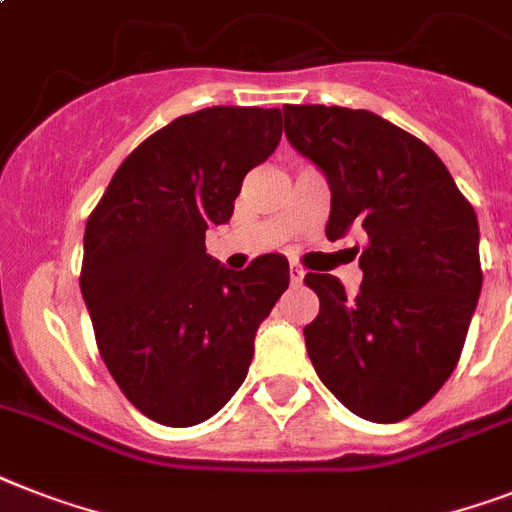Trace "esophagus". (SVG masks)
I'll return each instance as SVG.
<instances>
[{
	"instance_id": "esophagus-1",
	"label": "esophagus",
	"mask_w": 512,
	"mask_h": 512,
	"mask_svg": "<svg viewBox=\"0 0 512 512\" xmlns=\"http://www.w3.org/2000/svg\"><path fill=\"white\" fill-rule=\"evenodd\" d=\"M289 278H292L294 286L302 284V278H305V270L299 268V265H292V268H289Z\"/></svg>"
}]
</instances>
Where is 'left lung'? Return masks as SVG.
Masks as SVG:
<instances>
[{
	"instance_id": "obj_1",
	"label": "left lung",
	"mask_w": 512,
	"mask_h": 512,
	"mask_svg": "<svg viewBox=\"0 0 512 512\" xmlns=\"http://www.w3.org/2000/svg\"><path fill=\"white\" fill-rule=\"evenodd\" d=\"M286 139L326 173L334 242L360 226L363 284L307 273L321 310L307 355L328 392L376 423L421 410L455 371L481 292L479 220L421 139L368 110L286 105Z\"/></svg>"
}]
</instances>
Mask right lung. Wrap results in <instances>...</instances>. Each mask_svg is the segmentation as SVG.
Instances as JSON below:
<instances>
[{"instance_id":"1","label":"right lung","mask_w":512,"mask_h":512,"mask_svg":"<svg viewBox=\"0 0 512 512\" xmlns=\"http://www.w3.org/2000/svg\"><path fill=\"white\" fill-rule=\"evenodd\" d=\"M281 141V110L205 107L120 162L83 234L81 294L126 400L162 426L207 421L242 386L252 342L289 286L281 255L226 270L207 226L226 223L249 170Z\"/></svg>"}]
</instances>
